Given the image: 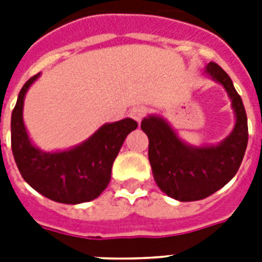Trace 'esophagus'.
<instances>
[{"mask_svg": "<svg viewBox=\"0 0 262 262\" xmlns=\"http://www.w3.org/2000/svg\"><path fill=\"white\" fill-rule=\"evenodd\" d=\"M145 113H147V110H145L144 107H135V108L130 111V117L140 123L141 122V119L145 117Z\"/></svg>", "mask_w": 262, "mask_h": 262, "instance_id": "obj_1", "label": "esophagus"}]
</instances>
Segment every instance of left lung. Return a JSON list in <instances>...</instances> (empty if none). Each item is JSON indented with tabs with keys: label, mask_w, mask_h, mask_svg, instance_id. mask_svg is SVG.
<instances>
[{
	"label": "left lung",
	"mask_w": 262,
	"mask_h": 262,
	"mask_svg": "<svg viewBox=\"0 0 262 262\" xmlns=\"http://www.w3.org/2000/svg\"><path fill=\"white\" fill-rule=\"evenodd\" d=\"M204 73L226 90L231 100L235 123L231 133L212 145H191L183 141L160 115L151 114L141 121L149 140L148 159L156 185L178 201H197L228 183L239 168L248 147V118L242 99L230 76L215 62Z\"/></svg>",
	"instance_id": "obj_1"
}]
</instances>
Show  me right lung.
Wrapping results in <instances>:
<instances>
[{
  "mask_svg": "<svg viewBox=\"0 0 262 262\" xmlns=\"http://www.w3.org/2000/svg\"><path fill=\"white\" fill-rule=\"evenodd\" d=\"M40 73L23 85L12 111V152L21 177L32 189L62 204H81L100 195L111 179V167L126 136L137 127L132 118L104 123L79 145L42 151L31 141L23 119L27 91Z\"/></svg>",
  "mask_w": 262,
  "mask_h": 262,
  "instance_id": "obj_1",
  "label": "right lung"
}]
</instances>
